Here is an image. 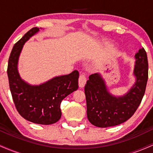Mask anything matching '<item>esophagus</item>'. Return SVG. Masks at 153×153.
<instances>
[{
    "label": "esophagus",
    "mask_w": 153,
    "mask_h": 153,
    "mask_svg": "<svg viewBox=\"0 0 153 153\" xmlns=\"http://www.w3.org/2000/svg\"><path fill=\"white\" fill-rule=\"evenodd\" d=\"M86 77L85 75H80L78 78V83H79V87L80 88H83L85 86V83H86Z\"/></svg>",
    "instance_id": "esophagus-1"
}]
</instances>
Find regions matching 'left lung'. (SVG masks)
<instances>
[{"instance_id": "left-lung-1", "label": "left lung", "mask_w": 153, "mask_h": 153, "mask_svg": "<svg viewBox=\"0 0 153 153\" xmlns=\"http://www.w3.org/2000/svg\"><path fill=\"white\" fill-rule=\"evenodd\" d=\"M134 74L136 82L127 94L112 96L99 73L91 74L85 85L87 117L93 125L108 127L119 125L132 117L143 99L148 79L146 51L141 48L135 54Z\"/></svg>"}]
</instances>
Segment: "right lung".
Wrapping results in <instances>:
<instances>
[{"label":"right lung","instance_id":"1","mask_svg":"<svg viewBox=\"0 0 153 153\" xmlns=\"http://www.w3.org/2000/svg\"><path fill=\"white\" fill-rule=\"evenodd\" d=\"M39 31L34 27L15 44L8 59V73L10 93L17 111L23 118L35 124H54L60 119L61 102L78 88L79 73L55 77L39 85H31L19 76L17 64L23 45Z\"/></svg>","mask_w":153,"mask_h":153}]
</instances>
